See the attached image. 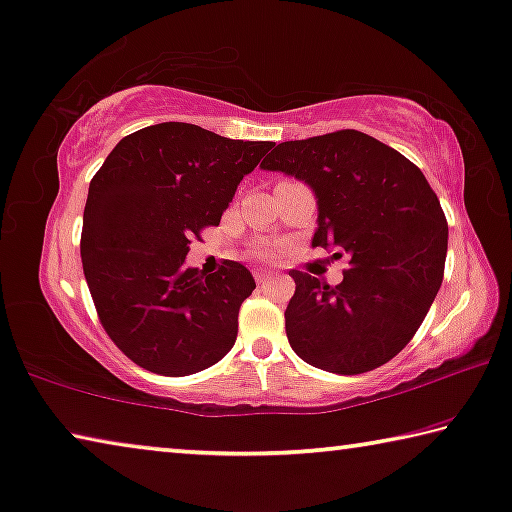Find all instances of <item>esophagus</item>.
I'll list each match as a JSON object with an SVG mask.
<instances>
[{"instance_id":"34e87169","label":"esophagus","mask_w":512,"mask_h":512,"mask_svg":"<svg viewBox=\"0 0 512 512\" xmlns=\"http://www.w3.org/2000/svg\"><path fill=\"white\" fill-rule=\"evenodd\" d=\"M269 278H271L269 271H264V269H257V271H255L257 285H266V282H269Z\"/></svg>"}]
</instances>
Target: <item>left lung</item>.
Instances as JSON below:
<instances>
[{
  "mask_svg": "<svg viewBox=\"0 0 512 512\" xmlns=\"http://www.w3.org/2000/svg\"><path fill=\"white\" fill-rule=\"evenodd\" d=\"M262 170L303 181L317 200L312 246L349 257L335 287L292 271L285 329L296 356L338 375L391 361L444 280L448 225L423 172L361 131L282 142Z\"/></svg>",
  "mask_w": 512,
  "mask_h": 512,
  "instance_id": "left-lung-1",
  "label": "left lung"
}]
</instances>
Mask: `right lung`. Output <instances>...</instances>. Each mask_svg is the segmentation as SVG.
Returning a JSON list of instances; mask_svg holds the SVG:
<instances>
[{
  "instance_id": "right-lung-1",
  "label": "right lung",
  "mask_w": 512,
  "mask_h": 512,
  "mask_svg": "<svg viewBox=\"0 0 512 512\" xmlns=\"http://www.w3.org/2000/svg\"><path fill=\"white\" fill-rule=\"evenodd\" d=\"M269 149L165 121L126 135L91 179L82 269L103 329L140 368L195 375L234 347L253 273L225 259L207 276L186 255Z\"/></svg>"
}]
</instances>
